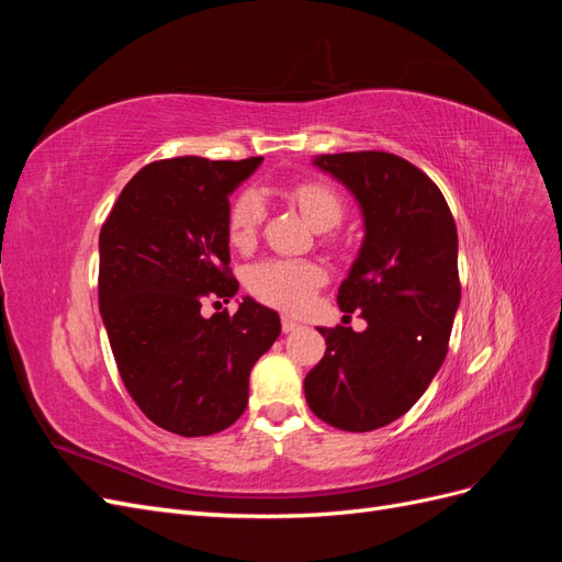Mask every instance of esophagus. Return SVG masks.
<instances>
[{
  "label": "esophagus",
  "instance_id": "esophagus-1",
  "mask_svg": "<svg viewBox=\"0 0 562 562\" xmlns=\"http://www.w3.org/2000/svg\"><path fill=\"white\" fill-rule=\"evenodd\" d=\"M281 328H283V333H293V330L300 328V323L295 318H291V316H283L281 318Z\"/></svg>",
  "mask_w": 562,
  "mask_h": 562
}]
</instances>
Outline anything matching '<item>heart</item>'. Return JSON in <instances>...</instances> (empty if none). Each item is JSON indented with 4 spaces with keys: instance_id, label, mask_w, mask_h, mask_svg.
<instances>
[{
    "instance_id": "1",
    "label": "heart",
    "mask_w": 562,
    "mask_h": 562,
    "mask_svg": "<svg viewBox=\"0 0 562 562\" xmlns=\"http://www.w3.org/2000/svg\"><path fill=\"white\" fill-rule=\"evenodd\" d=\"M291 199L316 229L335 227L345 215V203L330 184L321 180L297 182ZM265 220V199L258 190H244L232 201L227 215L229 241L248 248ZM326 281V269L312 260H265L248 271V291L260 302L283 312H300L310 304L316 288Z\"/></svg>"
}]
</instances>
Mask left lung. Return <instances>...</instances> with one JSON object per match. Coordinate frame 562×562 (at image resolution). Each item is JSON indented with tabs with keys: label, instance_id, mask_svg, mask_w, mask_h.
I'll return each instance as SVG.
<instances>
[{
	"label": "left lung",
	"instance_id": "left-lung-1",
	"mask_svg": "<svg viewBox=\"0 0 562 562\" xmlns=\"http://www.w3.org/2000/svg\"><path fill=\"white\" fill-rule=\"evenodd\" d=\"M314 166L359 201L366 236L337 291L368 328H318L326 353L304 378L312 413L342 431H372L405 415L448 353L459 307L457 227L436 182L389 151L321 155Z\"/></svg>",
	"mask_w": 562,
	"mask_h": 562
}]
</instances>
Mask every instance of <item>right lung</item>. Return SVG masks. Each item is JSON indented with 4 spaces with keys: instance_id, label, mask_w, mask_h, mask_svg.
<instances>
[{
    "instance_id": "obj_1",
    "label": "right lung",
    "mask_w": 562,
    "mask_h": 562,
    "mask_svg": "<svg viewBox=\"0 0 562 562\" xmlns=\"http://www.w3.org/2000/svg\"><path fill=\"white\" fill-rule=\"evenodd\" d=\"M260 164H147L100 229L98 302L119 375L147 419L178 436L232 427L246 411L252 366L281 335L279 314L252 297L234 314H201L206 300L229 302L239 291L229 194Z\"/></svg>"
}]
</instances>
